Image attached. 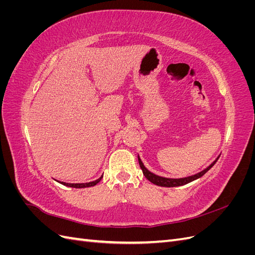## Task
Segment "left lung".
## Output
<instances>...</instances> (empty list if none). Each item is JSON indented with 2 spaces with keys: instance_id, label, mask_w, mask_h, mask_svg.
<instances>
[{
  "instance_id": "obj_1",
  "label": "left lung",
  "mask_w": 255,
  "mask_h": 255,
  "mask_svg": "<svg viewBox=\"0 0 255 255\" xmlns=\"http://www.w3.org/2000/svg\"><path fill=\"white\" fill-rule=\"evenodd\" d=\"M220 156V155H219ZM219 156L216 158L213 163L206 167L205 169H203L202 171H200L194 175H189V176H186V177H180V179H170V177H165V176H160V175H157L155 173H153L151 171H149L148 169L145 168V166L143 165L142 160L140 159L139 155H138V161H139V166L141 168V170L144 174V176L148 179L151 183L157 185V186H161V187H176V186H182V185H186L192 181H195L197 179H199V177H201L202 175H204L210 169L216 164V161L218 160Z\"/></svg>"
}]
</instances>
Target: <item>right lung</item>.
Returning <instances> with one entry per match:
<instances>
[{
  "label": "right lung",
  "instance_id": "obj_1",
  "mask_svg": "<svg viewBox=\"0 0 255 255\" xmlns=\"http://www.w3.org/2000/svg\"><path fill=\"white\" fill-rule=\"evenodd\" d=\"M102 177H103V175L100 176L98 180L92 181V182H88V183H66V182H59V181H57V182L65 185V186H68V187H72V188H86V187L95 186V185H97L100 181L102 180Z\"/></svg>",
  "mask_w": 255,
  "mask_h": 255
}]
</instances>
